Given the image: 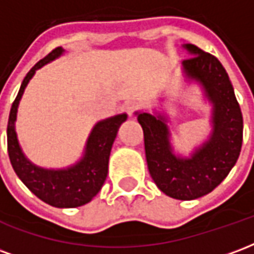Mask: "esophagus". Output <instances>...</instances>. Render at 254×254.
Returning a JSON list of instances; mask_svg holds the SVG:
<instances>
[{"label":"esophagus","mask_w":254,"mask_h":254,"mask_svg":"<svg viewBox=\"0 0 254 254\" xmlns=\"http://www.w3.org/2000/svg\"><path fill=\"white\" fill-rule=\"evenodd\" d=\"M141 107V103L138 100H129L125 103V111H127L129 116H132L134 111H137Z\"/></svg>","instance_id":"34e87169"}]
</instances>
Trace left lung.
I'll return each mask as SVG.
<instances>
[{
    "mask_svg": "<svg viewBox=\"0 0 254 254\" xmlns=\"http://www.w3.org/2000/svg\"><path fill=\"white\" fill-rule=\"evenodd\" d=\"M184 61L189 77L202 84L213 103V133L190 159L173 155L163 118L137 114L144 132L149 174L160 190L178 200H194L218 187L234 167L242 147L244 120L229 74L218 58L193 45Z\"/></svg>",
    "mask_w": 254,
    "mask_h": 254,
    "instance_id": "left-lung-1",
    "label": "left lung"
}]
</instances>
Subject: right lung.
<instances>
[{"label":"right lung","instance_id":"1","mask_svg":"<svg viewBox=\"0 0 254 254\" xmlns=\"http://www.w3.org/2000/svg\"><path fill=\"white\" fill-rule=\"evenodd\" d=\"M61 53V47L54 49L46 57L42 58L39 63H36L31 67L30 72L27 73L19 89V94L10 107L6 136L9 159L14 173L25 187L38 198H41L42 201L47 202L53 207L73 208L91 201V198L96 196V193L105 184L109 171V156L111 147L118 132V127H121L122 122L127 121V114H120L99 122L89 136L85 155L81 162H78L77 165L67 170H43L25 159L14 132V120L19 100L24 92L25 85L34 76L36 69L50 63Z\"/></svg>","mask_w":254,"mask_h":254}]
</instances>
